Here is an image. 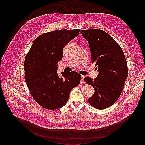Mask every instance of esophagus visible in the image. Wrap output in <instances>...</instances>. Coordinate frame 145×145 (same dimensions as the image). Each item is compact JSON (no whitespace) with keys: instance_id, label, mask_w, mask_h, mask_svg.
I'll return each instance as SVG.
<instances>
[{"instance_id":"esophagus-1","label":"esophagus","mask_w":145,"mask_h":145,"mask_svg":"<svg viewBox=\"0 0 145 145\" xmlns=\"http://www.w3.org/2000/svg\"><path fill=\"white\" fill-rule=\"evenodd\" d=\"M84 77H85L84 76V75H81V84L85 83V82H84Z\"/></svg>"}]
</instances>
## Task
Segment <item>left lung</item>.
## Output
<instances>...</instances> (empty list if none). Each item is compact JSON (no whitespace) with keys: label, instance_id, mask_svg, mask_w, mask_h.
Segmentation results:
<instances>
[{"label":"left lung","instance_id":"left-lung-1","mask_svg":"<svg viewBox=\"0 0 145 145\" xmlns=\"http://www.w3.org/2000/svg\"><path fill=\"white\" fill-rule=\"evenodd\" d=\"M81 33L88 41L91 61L99 71L94 80L84 79L94 89L88 101L96 108L105 109L112 106L121 94L128 76L127 61L121 47L107 32L91 29Z\"/></svg>","mask_w":145,"mask_h":145}]
</instances>
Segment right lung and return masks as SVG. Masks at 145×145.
Listing matches in <instances>:
<instances>
[{
    "mask_svg": "<svg viewBox=\"0 0 145 145\" xmlns=\"http://www.w3.org/2000/svg\"><path fill=\"white\" fill-rule=\"evenodd\" d=\"M79 29H61L37 37L27 54L24 63L25 80L35 100L48 110L66 105L71 89L80 82L81 75L75 71L57 73L58 62L63 58V49L77 37Z\"/></svg>",
    "mask_w": 145,
    "mask_h": 145,
    "instance_id": "obj_1",
    "label": "right lung"
}]
</instances>
